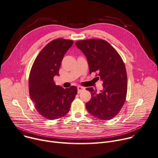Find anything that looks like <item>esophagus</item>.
I'll list each match as a JSON object with an SVG mask.
<instances>
[{
    "label": "esophagus",
    "instance_id": "1",
    "mask_svg": "<svg viewBox=\"0 0 158 158\" xmlns=\"http://www.w3.org/2000/svg\"><path fill=\"white\" fill-rule=\"evenodd\" d=\"M83 90H85V88H83V87H82V86H78L77 87V91H78V93H81L82 91H83Z\"/></svg>",
    "mask_w": 158,
    "mask_h": 158
}]
</instances>
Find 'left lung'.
Returning <instances> with one entry per match:
<instances>
[{"label": "left lung", "mask_w": 158, "mask_h": 158, "mask_svg": "<svg viewBox=\"0 0 158 158\" xmlns=\"http://www.w3.org/2000/svg\"><path fill=\"white\" fill-rule=\"evenodd\" d=\"M77 47L87 58L89 73L96 72L102 81L103 91L99 93L93 88L91 100L86 103L90 114L102 120H109L119 114L127 94V74L124 61L109 43L100 39H90L76 42Z\"/></svg>", "instance_id": "1"}]
</instances>
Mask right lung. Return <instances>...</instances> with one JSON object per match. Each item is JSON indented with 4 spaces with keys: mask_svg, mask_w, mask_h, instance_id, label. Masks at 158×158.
I'll return each instance as SVG.
<instances>
[{
    "mask_svg": "<svg viewBox=\"0 0 158 158\" xmlns=\"http://www.w3.org/2000/svg\"><path fill=\"white\" fill-rule=\"evenodd\" d=\"M72 40L56 39L49 43L36 57L28 78L29 94L37 112L49 120L59 119L69 111L77 93L76 86H56L54 76L59 75L61 61Z\"/></svg>",
    "mask_w": 158,
    "mask_h": 158,
    "instance_id": "add662e5",
    "label": "right lung"
}]
</instances>
